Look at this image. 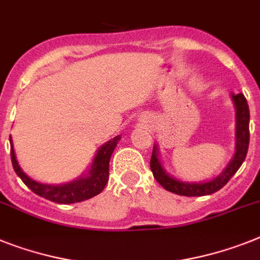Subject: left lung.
Instances as JSON below:
<instances>
[{
  "instance_id": "left-lung-1",
  "label": "left lung",
  "mask_w": 260,
  "mask_h": 260,
  "mask_svg": "<svg viewBox=\"0 0 260 260\" xmlns=\"http://www.w3.org/2000/svg\"><path fill=\"white\" fill-rule=\"evenodd\" d=\"M234 100L235 110H237V137H235V154L233 157L231 162L228 168L222 172L214 180L202 182V184H189V182H182L176 178H172L168 176L165 171L161 167L160 160H158V153H157V147L154 145L152 157H150V169L153 173V177L164 189H167L171 193L178 194V196H186V197H200V196H208L218 191L219 189L228 184L237 171L241 168L246 158L248 150V143H250V129H248V123H250V110H248L247 100H246L243 93L238 95H231Z\"/></svg>"
}]
</instances>
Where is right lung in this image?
I'll return each mask as SVG.
<instances>
[{
    "label": "right lung",
    "mask_w": 260,
    "mask_h": 260,
    "mask_svg": "<svg viewBox=\"0 0 260 260\" xmlns=\"http://www.w3.org/2000/svg\"><path fill=\"white\" fill-rule=\"evenodd\" d=\"M119 140L120 136H116L98 150V154L93 158L92 167L86 177H82L64 185L39 184L37 181L27 177L21 171L18 162L15 160L12 139H10V156H12L14 172L30 190L46 200L56 202V204H75V202H82V201L95 197L106 187L107 182H108V176H110V168L108 167H110L111 154H112L113 149L116 148Z\"/></svg>",
    "instance_id": "add662e5"
}]
</instances>
